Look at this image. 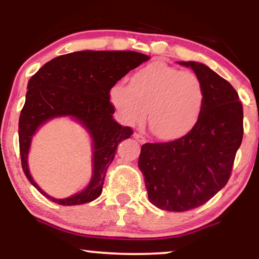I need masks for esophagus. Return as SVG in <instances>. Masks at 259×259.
Returning a JSON list of instances; mask_svg holds the SVG:
<instances>
[{
  "label": "esophagus",
  "instance_id": "34e87169",
  "mask_svg": "<svg viewBox=\"0 0 259 259\" xmlns=\"http://www.w3.org/2000/svg\"><path fill=\"white\" fill-rule=\"evenodd\" d=\"M134 138H136V140L138 141V143H140V144L146 143V138H145L144 136H141V134H139V133H134Z\"/></svg>",
  "mask_w": 259,
  "mask_h": 259
}]
</instances>
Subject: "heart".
Masks as SVG:
<instances>
[{
  "label": "heart",
  "instance_id": "1",
  "mask_svg": "<svg viewBox=\"0 0 259 259\" xmlns=\"http://www.w3.org/2000/svg\"><path fill=\"white\" fill-rule=\"evenodd\" d=\"M109 99L126 125H139L147 114L153 136L168 141L196 126L205 104V88L196 73L154 62L137 70L130 84H114Z\"/></svg>",
  "mask_w": 259,
  "mask_h": 259
}]
</instances>
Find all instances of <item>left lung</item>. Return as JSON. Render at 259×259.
<instances>
[{
    "label": "left lung",
    "instance_id": "8db88e82",
    "mask_svg": "<svg viewBox=\"0 0 259 259\" xmlns=\"http://www.w3.org/2000/svg\"><path fill=\"white\" fill-rule=\"evenodd\" d=\"M205 88L196 126L168 143L144 144L139 168L148 199L161 210L184 212L206 203L229 182L243 139V106L235 88L204 63L187 61Z\"/></svg>",
    "mask_w": 259,
    "mask_h": 259
}]
</instances>
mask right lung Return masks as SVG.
<instances>
[{
    "label": "right lung",
    "instance_id": "add662e5",
    "mask_svg": "<svg viewBox=\"0 0 259 259\" xmlns=\"http://www.w3.org/2000/svg\"><path fill=\"white\" fill-rule=\"evenodd\" d=\"M148 59L150 56L131 51L74 52L51 60L30 77L19 120L21 164L27 179L48 199L73 206L100 196L116 147L133 134L131 127L121 126L113 119L114 106L109 101V91L130 70ZM59 116H72L89 131L94 141L91 182L83 191L65 200L44 193L27 168L31 138L38 126Z\"/></svg>",
    "mask_w": 259,
    "mask_h": 259
}]
</instances>
